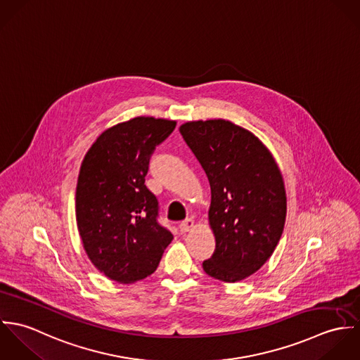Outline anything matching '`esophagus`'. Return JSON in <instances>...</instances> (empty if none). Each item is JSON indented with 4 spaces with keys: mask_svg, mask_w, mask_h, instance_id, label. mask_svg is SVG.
<instances>
[{
    "mask_svg": "<svg viewBox=\"0 0 360 360\" xmlns=\"http://www.w3.org/2000/svg\"><path fill=\"white\" fill-rule=\"evenodd\" d=\"M193 227H194V220H193V219H186L184 221L180 223V231H181L183 234L188 233Z\"/></svg>",
    "mask_w": 360,
    "mask_h": 360,
    "instance_id": "1",
    "label": "esophagus"
}]
</instances>
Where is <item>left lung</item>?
Listing matches in <instances>:
<instances>
[{
    "instance_id": "1",
    "label": "left lung",
    "mask_w": 360,
    "mask_h": 360,
    "mask_svg": "<svg viewBox=\"0 0 360 360\" xmlns=\"http://www.w3.org/2000/svg\"><path fill=\"white\" fill-rule=\"evenodd\" d=\"M179 130L210 184L207 219L216 250L202 267L213 278L241 281L266 263L281 238L287 195L280 167L254 133L230 120H193Z\"/></svg>"
}]
</instances>
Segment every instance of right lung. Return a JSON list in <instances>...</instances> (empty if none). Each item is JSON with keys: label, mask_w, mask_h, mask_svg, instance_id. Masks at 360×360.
<instances>
[{"label": "right lung", "mask_w": 360, "mask_h": 360, "mask_svg": "<svg viewBox=\"0 0 360 360\" xmlns=\"http://www.w3.org/2000/svg\"><path fill=\"white\" fill-rule=\"evenodd\" d=\"M176 122L137 116L103 131L84 156L76 187L83 248L108 278L129 284L153 274L173 234L158 223L147 188L150 158Z\"/></svg>", "instance_id": "1"}]
</instances>
